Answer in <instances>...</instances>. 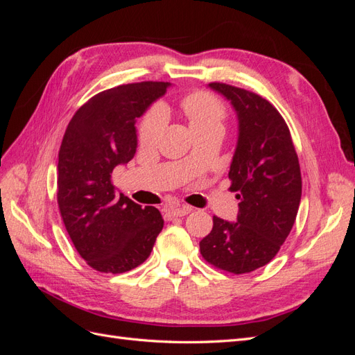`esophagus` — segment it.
I'll list each match as a JSON object with an SVG mask.
<instances>
[{
  "label": "esophagus",
  "instance_id": "obj_1",
  "mask_svg": "<svg viewBox=\"0 0 355 355\" xmlns=\"http://www.w3.org/2000/svg\"><path fill=\"white\" fill-rule=\"evenodd\" d=\"M189 211H191V207H188V206L166 209V210H164V218H166L167 220L173 219V218H182V216H187V214H188Z\"/></svg>",
  "mask_w": 355,
  "mask_h": 355
}]
</instances>
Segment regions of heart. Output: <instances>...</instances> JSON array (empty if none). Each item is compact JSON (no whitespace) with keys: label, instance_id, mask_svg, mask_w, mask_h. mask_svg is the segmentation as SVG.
<instances>
[{"label":"heart","instance_id":"obj_1","mask_svg":"<svg viewBox=\"0 0 355 355\" xmlns=\"http://www.w3.org/2000/svg\"><path fill=\"white\" fill-rule=\"evenodd\" d=\"M182 110H184L185 115L188 116L189 124L192 130L198 132L202 128H209L214 125L223 124L225 118H227V110L222 105V102L214 98L213 94L206 92H197L192 93L182 102ZM166 125V112L163 106L155 105L149 110L144 118L141 124H139V142L142 145H153L158 141Z\"/></svg>","mask_w":355,"mask_h":355}]
</instances>
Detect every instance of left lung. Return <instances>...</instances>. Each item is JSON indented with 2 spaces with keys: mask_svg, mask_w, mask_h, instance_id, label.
<instances>
[{
  "mask_svg": "<svg viewBox=\"0 0 355 355\" xmlns=\"http://www.w3.org/2000/svg\"><path fill=\"white\" fill-rule=\"evenodd\" d=\"M209 87L237 112L228 176L240 202L237 222L213 216L200 252L214 268L245 274L271 262L293 228L302 196L299 159L284 118L262 96L223 83Z\"/></svg>",
  "mask_w": 355,
  "mask_h": 355,
  "instance_id": "left-lung-1",
  "label": "left lung"
}]
</instances>
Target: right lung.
I'll return each instance as SVG.
<instances>
[{"mask_svg":"<svg viewBox=\"0 0 355 355\" xmlns=\"http://www.w3.org/2000/svg\"><path fill=\"white\" fill-rule=\"evenodd\" d=\"M170 83L142 81L101 92L69 121L59 149L58 204L83 259L99 272L121 274L151 254L164 220L115 192L112 171L137 146L136 118L161 98Z\"/></svg>","mask_w":355,"mask_h":355,"instance_id":"1","label":"right lung"}]
</instances>
